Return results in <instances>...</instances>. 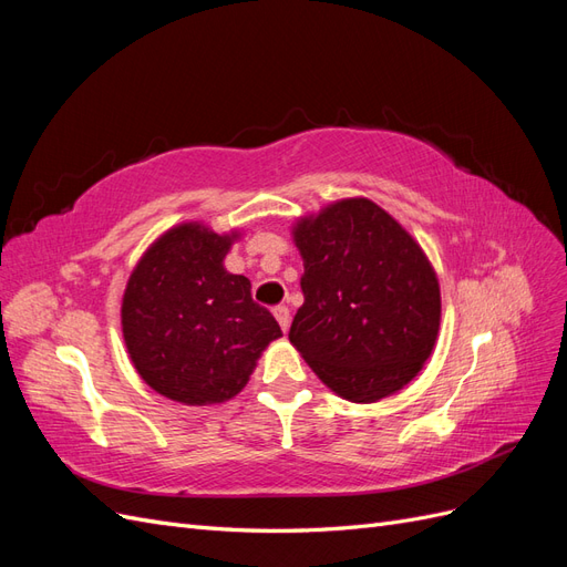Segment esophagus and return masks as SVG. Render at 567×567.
<instances>
[{"label":"esophagus","mask_w":567,"mask_h":567,"mask_svg":"<svg viewBox=\"0 0 567 567\" xmlns=\"http://www.w3.org/2000/svg\"><path fill=\"white\" fill-rule=\"evenodd\" d=\"M274 317H277V321H279V326H281V331L286 333L288 326H290V310H288V307H286V305L277 307V310H274Z\"/></svg>","instance_id":"1"}]
</instances>
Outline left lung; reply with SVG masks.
<instances>
[{
	"mask_svg": "<svg viewBox=\"0 0 567 567\" xmlns=\"http://www.w3.org/2000/svg\"><path fill=\"white\" fill-rule=\"evenodd\" d=\"M290 234L305 267L290 346L342 400L400 392L433 354L442 317L437 274L416 238L364 196L298 217Z\"/></svg>",
	"mask_w": 567,
	"mask_h": 567,
	"instance_id": "8db88e82",
	"label": "left lung"
}]
</instances>
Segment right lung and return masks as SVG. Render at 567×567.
Segmentation results:
<instances>
[{"label":"right lung","mask_w":567,"mask_h":567,"mask_svg":"<svg viewBox=\"0 0 567 567\" xmlns=\"http://www.w3.org/2000/svg\"><path fill=\"white\" fill-rule=\"evenodd\" d=\"M241 238L182 221L134 265L123 305L125 348L142 381L163 398L208 406L236 398L281 329L252 302L250 281L225 257Z\"/></svg>","instance_id":"obj_1"}]
</instances>
